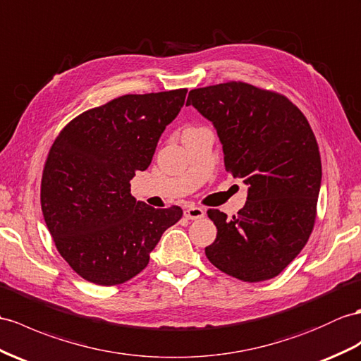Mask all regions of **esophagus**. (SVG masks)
<instances>
[{
	"instance_id": "obj_1",
	"label": "esophagus",
	"mask_w": 361,
	"mask_h": 361,
	"mask_svg": "<svg viewBox=\"0 0 361 361\" xmlns=\"http://www.w3.org/2000/svg\"><path fill=\"white\" fill-rule=\"evenodd\" d=\"M183 216L187 219H200L205 216V209L199 207H188L185 211H183Z\"/></svg>"
}]
</instances>
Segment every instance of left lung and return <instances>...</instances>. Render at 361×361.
I'll list each match as a JSON object with an SVG mask.
<instances>
[{
  "mask_svg": "<svg viewBox=\"0 0 361 361\" xmlns=\"http://www.w3.org/2000/svg\"><path fill=\"white\" fill-rule=\"evenodd\" d=\"M187 105L214 126L225 170L248 185L235 216L208 209L217 228L208 260L243 282L279 276L314 228L322 161L310 122L285 96L245 82L195 89Z\"/></svg>",
  "mask_w": 361,
  "mask_h": 361,
  "instance_id": "1",
  "label": "left lung"
}]
</instances>
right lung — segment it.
<instances>
[{"instance_id":"right-lung-1","label":"right lung","mask_w":361,"mask_h":361,"mask_svg":"<svg viewBox=\"0 0 361 361\" xmlns=\"http://www.w3.org/2000/svg\"><path fill=\"white\" fill-rule=\"evenodd\" d=\"M187 89L126 94L84 111L51 145L41 180L44 221L63 259L92 283L111 286L139 274L179 207L136 200L130 180L152 164Z\"/></svg>"}]
</instances>
